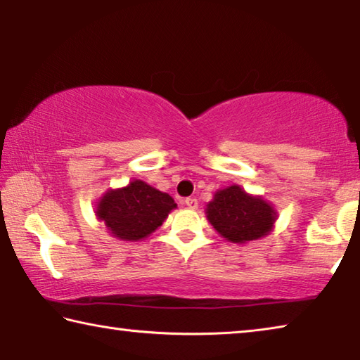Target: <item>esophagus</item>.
Segmentation results:
<instances>
[{
	"label": "esophagus",
	"instance_id": "34e87169",
	"mask_svg": "<svg viewBox=\"0 0 360 360\" xmlns=\"http://www.w3.org/2000/svg\"><path fill=\"white\" fill-rule=\"evenodd\" d=\"M184 203H186L187 208L195 210V208H197V206H198V200H197V198H193V197H188V198H186V200H184Z\"/></svg>",
	"mask_w": 360,
	"mask_h": 360
}]
</instances>
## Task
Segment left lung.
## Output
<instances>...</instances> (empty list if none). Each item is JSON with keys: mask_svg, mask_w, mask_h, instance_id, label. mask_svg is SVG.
Instances as JSON below:
<instances>
[{"mask_svg": "<svg viewBox=\"0 0 360 360\" xmlns=\"http://www.w3.org/2000/svg\"><path fill=\"white\" fill-rule=\"evenodd\" d=\"M210 222L224 238L233 243L259 240L271 230L276 212L264 200L241 187L230 186L214 195L206 208Z\"/></svg>", "mask_w": 360, "mask_h": 360, "instance_id": "left-lung-1", "label": "left lung"}]
</instances>
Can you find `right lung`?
I'll list each match as a JSON object with an SVG mask.
<instances>
[{
    "label": "right lung",
    "instance_id": "right-lung-1",
    "mask_svg": "<svg viewBox=\"0 0 360 360\" xmlns=\"http://www.w3.org/2000/svg\"><path fill=\"white\" fill-rule=\"evenodd\" d=\"M173 208L176 203L168 193L136 179L119 191H109L101 198L96 216L115 238L138 241L160 227Z\"/></svg>",
    "mask_w": 360,
    "mask_h": 360
}]
</instances>
